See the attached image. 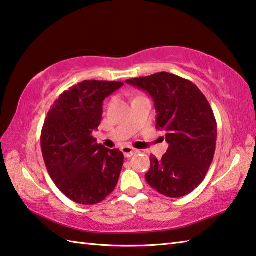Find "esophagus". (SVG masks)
<instances>
[{
  "label": "esophagus",
  "instance_id": "obj_1",
  "mask_svg": "<svg viewBox=\"0 0 256 256\" xmlns=\"http://www.w3.org/2000/svg\"><path fill=\"white\" fill-rule=\"evenodd\" d=\"M122 152L124 154L125 157H126V158H130V157H132V156L136 152V149H133L132 146H123V148H122Z\"/></svg>",
  "mask_w": 256,
  "mask_h": 256
}]
</instances>
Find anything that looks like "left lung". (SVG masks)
<instances>
[{
    "label": "left lung",
    "instance_id": "left-lung-1",
    "mask_svg": "<svg viewBox=\"0 0 256 256\" xmlns=\"http://www.w3.org/2000/svg\"><path fill=\"white\" fill-rule=\"evenodd\" d=\"M125 82L152 97L156 128L166 132L170 144L162 159L150 156L146 183L168 198L188 196L202 183L214 160L216 122L209 102L190 80L168 72Z\"/></svg>",
    "mask_w": 256,
    "mask_h": 256
}]
</instances>
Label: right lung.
<instances>
[{
	"instance_id": "obj_1",
	"label": "right lung",
	"mask_w": 256,
	"mask_h": 256,
	"mask_svg": "<svg viewBox=\"0 0 256 256\" xmlns=\"http://www.w3.org/2000/svg\"><path fill=\"white\" fill-rule=\"evenodd\" d=\"M124 84L86 80L55 100L42 130L40 146L47 170L58 188L79 204L102 202L114 190L124 156L92 136L102 122V102Z\"/></svg>"
}]
</instances>
